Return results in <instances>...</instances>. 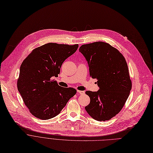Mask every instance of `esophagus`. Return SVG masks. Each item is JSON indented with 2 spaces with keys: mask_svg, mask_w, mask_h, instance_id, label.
<instances>
[{
  "mask_svg": "<svg viewBox=\"0 0 153 153\" xmlns=\"http://www.w3.org/2000/svg\"><path fill=\"white\" fill-rule=\"evenodd\" d=\"M77 92L79 93L80 95H83L85 94V91L82 90H77Z\"/></svg>",
  "mask_w": 153,
  "mask_h": 153,
  "instance_id": "1",
  "label": "esophagus"
}]
</instances>
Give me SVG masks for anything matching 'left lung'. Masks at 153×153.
<instances>
[{"label": "left lung", "mask_w": 153, "mask_h": 153, "mask_svg": "<svg viewBox=\"0 0 153 153\" xmlns=\"http://www.w3.org/2000/svg\"><path fill=\"white\" fill-rule=\"evenodd\" d=\"M79 51L87 62L90 76L98 80L100 87L97 91H85L90 102L85 109L95 120H108L123 108L131 89L126 59L117 49L102 42L83 45Z\"/></svg>", "instance_id": "1"}]
</instances>
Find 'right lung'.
<instances>
[{"label": "right lung", "instance_id": "right-lung-1", "mask_svg": "<svg viewBox=\"0 0 153 153\" xmlns=\"http://www.w3.org/2000/svg\"><path fill=\"white\" fill-rule=\"evenodd\" d=\"M78 45L49 43L34 49L20 68L17 88L33 116L47 120L58 115L76 93L74 88L59 86L52 77L63 63L74 53Z\"/></svg>", "mask_w": 153, "mask_h": 153}]
</instances>
